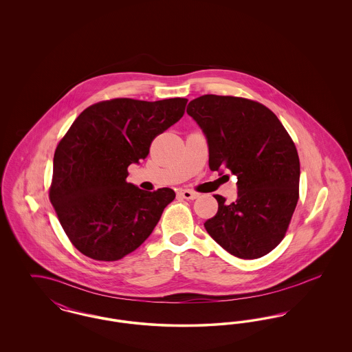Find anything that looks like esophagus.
I'll return each mask as SVG.
<instances>
[{"label":"esophagus","mask_w":352,"mask_h":352,"mask_svg":"<svg viewBox=\"0 0 352 352\" xmlns=\"http://www.w3.org/2000/svg\"><path fill=\"white\" fill-rule=\"evenodd\" d=\"M178 194H179L182 198H184V199H195V198H198V194H197L195 191H192V190H188V188L179 190Z\"/></svg>","instance_id":"esophagus-1"}]
</instances>
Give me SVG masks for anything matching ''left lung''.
<instances>
[{
  "instance_id": "1",
  "label": "left lung",
  "mask_w": 352,
  "mask_h": 352,
  "mask_svg": "<svg viewBox=\"0 0 352 352\" xmlns=\"http://www.w3.org/2000/svg\"><path fill=\"white\" fill-rule=\"evenodd\" d=\"M187 113L207 137L210 168L237 177V199L214 195L218 212L206 231L239 258L265 256L284 239L300 198L292 137L269 108L244 98L203 95L188 102Z\"/></svg>"
}]
</instances>
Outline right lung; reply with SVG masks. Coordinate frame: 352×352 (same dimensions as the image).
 Returning <instances> with one entry per match:
<instances>
[{"instance_id": "right-lung-1", "label": "right lung", "mask_w": 352, "mask_h": 352, "mask_svg": "<svg viewBox=\"0 0 352 352\" xmlns=\"http://www.w3.org/2000/svg\"><path fill=\"white\" fill-rule=\"evenodd\" d=\"M187 99H112L78 116L54 154L50 201L72 245L99 261L137 250L175 192L126 182L128 166L146 158L151 141L184 116Z\"/></svg>"}]
</instances>
